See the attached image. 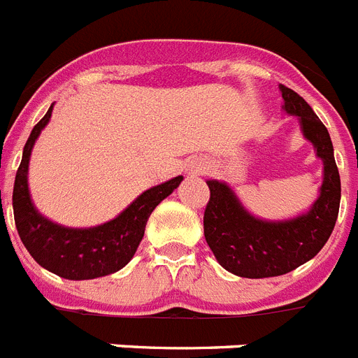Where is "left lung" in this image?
<instances>
[{"label":"left lung","instance_id":"obj_1","mask_svg":"<svg viewBox=\"0 0 358 358\" xmlns=\"http://www.w3.org/2000/svg\"><path fill=\"white\" fill-rule=\"evenodd\" d=\"M280 92L284 110L299 115L304 137L324 163V181L310 212L280 222L255 219L230 186L208 181L210 201L203 219L206 243L224 270L248 279L284 275L315 257L335 228L341 204V176L328 130L297 92L284 85Z\"/></svg>","mask_w":358,"mask_h":358}]
</instances>
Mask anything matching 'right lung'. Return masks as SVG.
Listing matches in <instances>:
<instances>
[{
	"label": "right lung",
	"instance_id": "right-lung-1",
	"mask_svg": "<svg viewBox=\"0 0 358 358\" xmlns=\"http://www.w3.org/2000/svg\"><path fill=\"white\" fill-rule=\"evenodd\" d=\"M52 115V106L45 117L32 128L23 148V159L16 172L12 206L17 234L25 248L39 266L63 279L85 280L105 277L121 270L134 257L145 235L150 213L164 197L181 185L182 176L154 186L141 194L114 221L96 228H65L39 215L30 201L27 172L32 146Z\"/></svg>",
	"mask_w": 358,
	"mask_h": 358
}]
</instances>
